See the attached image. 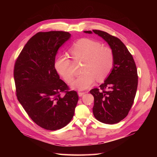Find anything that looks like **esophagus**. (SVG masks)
I'll list each match as a JSON object with an SVG mask.
<instances>
[{
  "mask_svg": "<svg viewBox=\"0 0 157 157\" xmlns=\"http://www.w3.org/2000/svg\"><path fill=\"white\" fill-rule=\"evenodd\" d=\"M84 94H86V92H78V96L80 97V96H83V95Z\"/></svg>",
  "mask_w": 157,
  "mask_h": 157,
  "instance_id": "1",
  "label": "esophagus"
}]
</instances>
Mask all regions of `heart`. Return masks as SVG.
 <instances>
[{
    "label": "heart",
    "mask_w": 157,
    "mask_h": 157,
    "mask_svg": "<svg viewBox=\"0 0 157 157\" xmlns=\"http://www.w3.org/2000/svg\"><path fill=\"white\" fill-rule=\"evenodd\" d=\"M70 53L75 60L84 61L82 72L71 83L73 88L83 90L90 87L97 80L105 79L111 73L114 65V54L107 46L100 42L84 38L77 41L70 48ZM55 69L66 82L72 81L75 73L71 68V61L67 56H61L55 61Z\"/></svg>",
    "instance_id": "1"
}]
</instances>
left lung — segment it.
<instances>
[{
  "instance_id": "8db88e82",
  "label": "left lung",
  "mask_w": 157,
  "mask_h": 157,
  "mask_svg": "<svg viewBox=\"0 0 157 157\" xmlns=\"http://www.w3.org/2000/svg\"><path fill=\"white\" fill-rule=\"evenodd\" d=\"M92 31L107 42L115 58L111 73L104 83L90 91L94 98L93 113L99 122L113 124L124 119L134 103L138 83L137 67L132 54L119 39L105 31Z\"/></svg>"
}]
</instances>
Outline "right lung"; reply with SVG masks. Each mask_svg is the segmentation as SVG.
I'll list each match as a JSON object with an SVG mask.
<instances>
[{
  "label": "right lung",
  "instance_id": "right-lung-1",
  "mask_svg": "<svg viewBox=\"0 0 157 157\" xmlns=\"http://www.w3.org/2000/svg\"><path fill=\"white\" fill-rule=\"evenodd\" d=\"M70 36L65 31L37 33L28 40L14 65L19 102L33 122L48 130L68 124L78 100L77 92L71 91L59 78L54 66L58 49Z\"/></svg>",
  "mask_w": 157,
  "mask_h": 157
}]
</instances>
